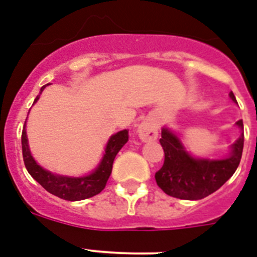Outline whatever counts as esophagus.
Instances as JSON below:
<instances>
[{"instance_id": "1", "label": "esophagus", "mask_w": 257, "mask_h": 257, "mask_svg": "<svg viewBox=\"0 0 257 257\" xmlns=\"http://www.w3.org/2000/svg\"><path fill=\"white\" fill-rule=\"evenodd\" d=\"M137 133H139L140 139L143 140V141H145V143L157 140L158 137L157 122L154 121L153 118H150V117L145 118V120L139 125Z\"/></svg>"}]
</instances>
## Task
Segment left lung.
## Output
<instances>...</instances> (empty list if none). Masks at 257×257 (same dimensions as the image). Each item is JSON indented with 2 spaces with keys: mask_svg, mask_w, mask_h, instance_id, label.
Wrapping results in <instances>:
<instances>
[{
  "mask_svg": "<svg viewBox=\"0 0 257 257\" xmlns=\"http://www.w3.org/2000/svg\"><path fill=\"white\" fill-rule=\"evenodd\" d=\"M233 103L235 95L230 92ZM236 125L243 131V120ZM160 143L165 153L162 168L156 173V182L170 197L186 201H198L222 187L232 177L240 164L244 135L231 145L230 154L222 160L195 158L183 147L178 136L164 126Z\"/></svg>",
  "mask_w": 257,
  "mask_h": 257,
  "instance_id": "1",
  "label": "left lung"
}]
</instances>
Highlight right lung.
<instances>
[{
    "mask_svg": "<svg viewBox=\"0 0 257 257\" xmlns=\"http://www.w3.org/2000/svg\"><path fill=\"white\" fill-rule=\"evenodd\" d=\"M49 85V84H46ZM46 85L41 88V92L45 89ZM39 95L35 97L34 104L39 99ZM129 139L128 131H120V132L114 133L109 137L107 145H105V152L101 158L100 164L92 173H89L87 176L83 177H67V176H59V174H54V173L46 170L37 164L31 152L29 149V141H27L26 135V121H25L24 131H22V156H24V162L26 166L27 172L37 182L41 185L45 190L51 193L55 197H59L64 201H81V199H87L91 198L100 191L107 185V181L109 178L110 173H112V165H113L114 157L118 153V150L124 147Z\"/></svg>",
    "mask_w": 257,
    "mask_h": 257,
    "instance_id": "obj_1",
    "label": "right lung"
}]
</instances>
